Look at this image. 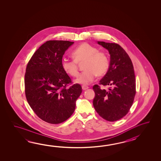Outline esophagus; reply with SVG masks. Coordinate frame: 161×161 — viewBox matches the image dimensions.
<instances>
[{
    "instance_id": "34e87169",
    "label": "esophagus",
    "mask_w": 161,
    "mask_h": 161,
    "mask_svg": "<svg viewBox=\"0 0 161 161\" xmlns=\"http://www.w3.org/2000/svg\"><path fill=\"white\" fill-rule=\"evenodd\" d=\"M82 89L83 90H85L86 89H89V86H87L85 85H83L82 86Z\"/></svg>"
}]
</instances>
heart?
I'll return each mask as SVG.
<instances>
[{
    "label": "heart",
    "instance_id": "1",
    "mask_svg": "<svg viewBox=\"0 0 161 161\" xmlns=\"http://www.w3.org/2000/svg\"><path fill=\"white\" fill-rule=\"evenodd\" d=\"M72 55L73 59L62 58V68L69 75L76 76L78 74V64L84 62L83 69L85 70L76 79L77 83L88 85L94 80L96 76L103 75L108 70L109 60L108 55L87 43L77 47L73 50Z\"/></svg>",
    "mask_w": 161,
    "mask_h": 161
}]
</instances>
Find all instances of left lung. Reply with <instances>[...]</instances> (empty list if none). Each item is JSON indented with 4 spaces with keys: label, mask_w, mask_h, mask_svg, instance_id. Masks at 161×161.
Wrapping results in <instances>:
<instances>
[{
    "label": "left lung",
    "mask_w": 161,
    "mask_h": 161,
    "mask_svg": "<svg viewBox=\"0 0 161 161\" xmlns=\"http://www.w3.org/2000/svg\"><path fill=\"white\" fill-rule=\"evenodd\" d=\"M109 52V69L99 85L109 86L108 90L95 85L93 106L100 116L109 121L120 120L128 113L136 94L134 66L130 56L116 43L98 41Z\"/></svg>",
    "instance_id": "obj_1"
}]
</instances>
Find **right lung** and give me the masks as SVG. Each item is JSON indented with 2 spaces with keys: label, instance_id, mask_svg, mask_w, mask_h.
I'll use <instances>...</instances> for the list:
<instances>
[{
  "label": "right lung",
  "instance_id": "add662e5",
  "mask_svg": "<svg viewBox=\"0 0 161 161\" xmlns=\"http://www.w3.org/2000/svg\"><path fill=\"white\" fill-rule=\"evenodd\" d=\"M74 42L49 40L41 45L27 63L25 92L27 103L41 120L61 123L74 113L82 86L72 84L62 66L65 51Z\"/></svg>",
  "mask_w": 161,
  "mask_h": 161
}]
</instances>
